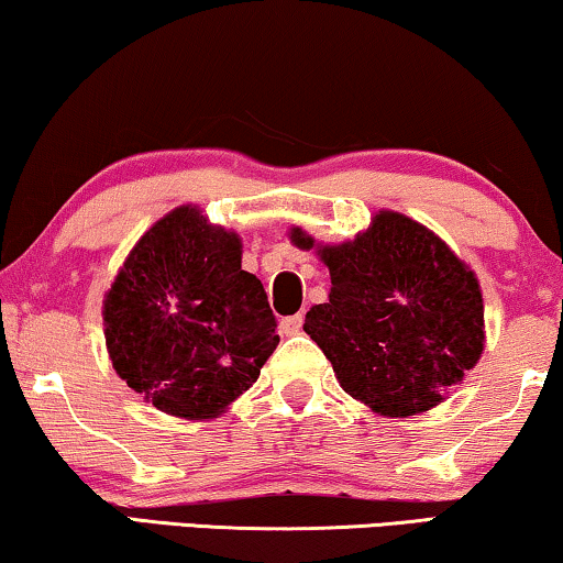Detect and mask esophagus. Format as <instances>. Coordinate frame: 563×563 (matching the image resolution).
Listing matches in <instances>:
<instances>
[{"mask_svg":"<svg viewBox=\"0 0 563 563\" xmlns=\"http://www.w3.org/2000/svg\"><path fill=\"white\" fill-rule=\"evenodd\" d=\"M279 330H282V335H297V332L301 330V314H289V317H284V320L279 322Z\"/></svg>","mask_w":563,"mask_h":563,"instance_id":"1","label":"esophagus"}]
</instances>
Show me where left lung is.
<instances>
[{
  "label": "left lung",
  "instance_id": "8db88e82",
  "mask_svg": "<svg viewBox=\"0 0 563 563\" xmlns=\"http://www.w3.org/2000/svg\"><path fill=\"white\" fill-rule=\"evenodd\" d=\"M330 268V297L305 332L345 394L380 417L434 409L475 368L485 347L483 291L472 268L411 218L378 210L368 231L338 246L291 228Z\"/></svg>",
  "mask_w": 563,
  "mask_h": 563
}]
</instances>
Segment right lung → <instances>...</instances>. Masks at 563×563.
Instances as JSON below:
<instances>
[{
    "mask_svg": "<svg viewBox=\"0 0 563 563\" xmlns=\"http://www.w3.org/2000/svg\"><path fill=\"white\" fill-rule=\"evenodd\" d=\"M113 371L169 417L216 419L279 345L276 317L241 268L239 233L195 206L159 218L103 299Z\"/></svg>",
    "mask_w": 563,
    "mask_h": 563,
    "instance_id": "1",
    "label": "right lung"
}]
</instances>
